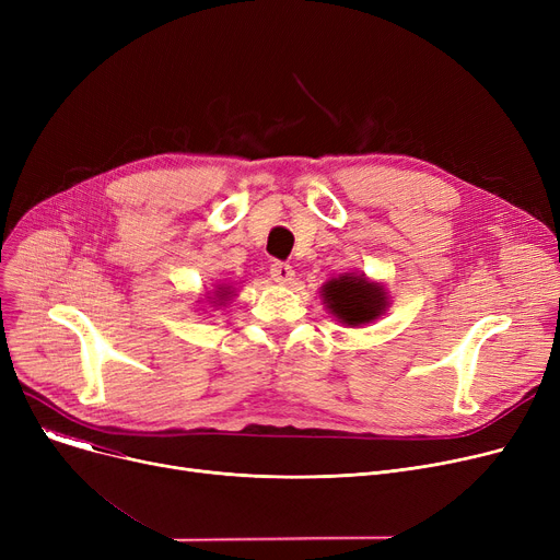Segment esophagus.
Instances as JSON below:
<instances>
[{
  "mask_svg": "<svg viewBox=\"0 0 560 560\" xmlns=\"http://www.w3.org/2000/svg\"><path fill=\"white\" fill-rule=\"evenodd\" d=\"M270 277H272V281L279 283V285H288V283L292 281V277H295V270H292L288 262H272Z\"/></svg>",
  "mask_w": 560,
  "mask_h": 560,
  "instance_id": "34e87169",
  "label": "esophagus"
}]
</instances>
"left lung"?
<instances>
[{
  "label": "left lung",
  "instance_id": "obj_1",
  "mask_svg": "<svg viewBox=\"0 0 560 560\" xmlns=\"http://www.w3.org/2000/svg\"><path fill=\"white\" fill-rule=\"evenodd\" d=\"M319 298L342 327H365L390 306L386 285L363 272H345L322 283Z\"/></svg>",
  "mask_w": 560,
  "mask_h": 560
}]
</instances>
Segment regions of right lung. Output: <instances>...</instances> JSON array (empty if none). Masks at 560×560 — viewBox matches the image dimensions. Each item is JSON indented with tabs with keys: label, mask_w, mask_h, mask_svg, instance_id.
Instances as JSON below:
<instances>
[{
	"label": "right lung",
	"mask_w": 560,
	"mask_h": 560,
	"mask_svg": "<svg viewBox=\"0 0 560 560\" xmlns=\"http://www.w3.org/2000/svg\"><path fill=\"white\" fill-rule=\"evenodd\" d=\"M235 292V288L233 285H229V283H218L215 288H213V292H206V304H211L213 308H226L229 306V302H231V298H235L233 295ZM201 302V300H199Z\"/></svg>",
	"instance_id": "add662e5"
}]
</instances>
